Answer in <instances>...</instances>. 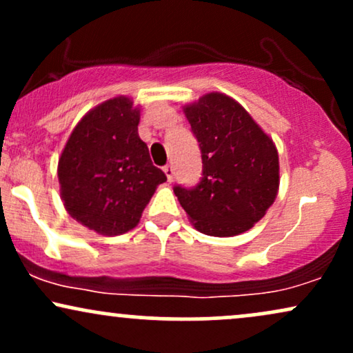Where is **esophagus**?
I'll return each instance as SVG.
<instances>
[{
	"label": "esophagus",
	"mask_w": 353,
	"mask_h": 353,
	"mask_svg": "<svg viewBox=\"0 0 353 353\" xmlns=\"http://www.w3.org/2000/svg\"><path fill=\"white\" fill-rule=\"evenodd\" d=\"M164 172H165V177H168V181L172 182L174 181V168H172V165H165Z\"/></svg>",
	"instance_id": "obj_1"
}]
</instances>
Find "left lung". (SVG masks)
<instances>
[{
	"label": "left lung",
	"instance_id": "left-lung-1",
	"mask_svg": "<svg viewBox=\"0 0 353 353\" xmlns=\"http://www.w3.org/2000/svg\"><path fill=\"white\" fill-rule=\"evenodd\" d=\"M184 114L202 156L194 189L174 188L192 225L205 236L232 237L254 228L279 192V152L236 99L208 92Z\"/></svg>",
	"mask_w": 353,
	"mask_h": 353
}]
</instances>
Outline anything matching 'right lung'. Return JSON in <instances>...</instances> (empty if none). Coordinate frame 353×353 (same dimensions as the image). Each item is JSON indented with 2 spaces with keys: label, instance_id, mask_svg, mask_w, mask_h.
Instances as JSON below:
<instances>
[{
  "label": "right lung",
  "instance_id": "right-lung-1",
  "mask_svg": "<svg viewBox=\"0 0 353 353\" xmlns=\"http://www.w3.org/2000/svg\"><path fill=\"white\" fill-rule=\"evenodd\" d=\"M139 119L141 109L128 96L104 101L81 117L61 152L64 208L101 236L134 229L157 185L168 181L137 134Z\"/></svg>",
  "mask_w": 353,
  "mask_h": 353
}]
</instances>
